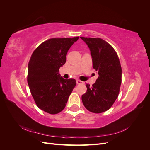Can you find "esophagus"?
Here are the masks:
<instances>
[{"label": "esophagus", "instance_id": "34e87169", "mask_svg": "<svg viewBox=\"0 0 150 150\" xmlns=\"http://www.w3.org/2000/svg\"><path fill=\"white\" fill-rule=\"evenodd\" d=\"M76 83H77V84H81L83 83L82 81H80V80H77L76 81Z\"/></svg>", "mask_w": 150, "mask_h": 150}]
</instances>
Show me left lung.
Returning <instances> with one entry per match:
<instances>
[{
	"label": "left lung",
	"mask_w": 150,
	"mask_h": 150,
	"mask_svg": "<svg viewBox=\"0 0 150 150\" xmlns=\"http://www.w3.org/2000/svg\"><path fill=\"white\" fill-rule=\"evenodd\" d=\"M88 45L93 67L99 76L82 96L85 108L90 112L101 113L114 104L120 93L122 69L118 56L111 45L101 38L80 37Z\"/></svg>",
	"instance_id": "obj_1"
}]
</instances>
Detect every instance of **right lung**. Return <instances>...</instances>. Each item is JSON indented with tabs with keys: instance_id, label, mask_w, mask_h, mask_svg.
Returning <instances> with one entry per match:
<instances>
[{
	"instance_id": "right-lung-1",
	"label": "right lung",
	"mask_w": 150,
	"mask_h": 150,
	"mask_svg": "<svg viewBox=\"0 0 150 150\" xmlns=\"http://www.w3.org/2000/svg\"><path fill=\"white\" fill-rule=\"evenodd\" d=\"M79 37L52 38L36 48L28 64V83L38 107L51 115L64 110L76 84L74 79H65L59 74L65 64L67 51Z\"/></svg>"
}]
</instances>
